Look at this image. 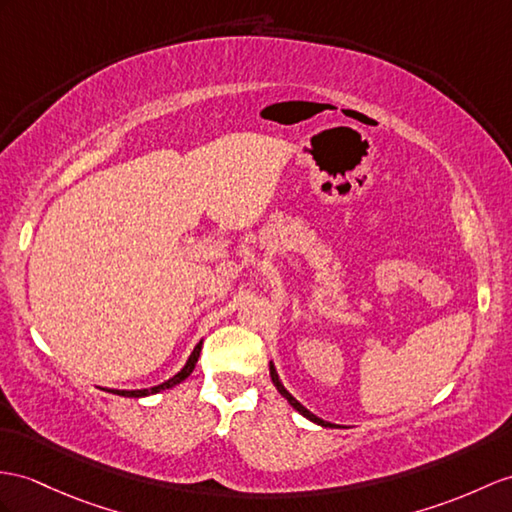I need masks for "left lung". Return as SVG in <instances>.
Masks as SVG:
<instances>
[{
    "label": "left lung",
    "instance_id": "8db88e82",
    "mask_svg": "<svg viewBox=\"0 0 512 512\" xmlns=\"http://www.w3.org/2000/svg\"><path fill=\"white\" fill-rule=\"evenodd\" d=\"M269 373H271V380H273V384H276L278 393L284 397L286 402H289V404H291V406L297 410L299 415H304L306 419H310V421H313V423H317V426H323V428H334V423H330V421H326V419H321V417H317V415L310 413V410H308L306 406L299 404V402L295 400V397H293L289 391L284 389V384H282V380H280V376H278V371H276V365H273L271 360H269Z\"/></svg>",
    "mask_w": 512,
    "mask_h": 512
}]
</instances>
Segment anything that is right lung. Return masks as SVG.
<instances>
[{"mask_svg":"<svg viewBox=\"0 0 512 512\" xmlns=\"http://www.w3.org/2000/svg\"><path fill=\"white\" fill-rule=\"evenodd\" d=\"M199 352H202V341H199V343L195 345V350L191 352L189 360H186V365L176 373V376L169 378L167 382L158 384V386H152V389H136V391H117V389H112L110 393L121 395V397H147V395H154V393H160V391H165V389H171V386H176V384H180L182 380H186V378L191 376L193 369H195V365H197Z\"/></svg>","mask_w":512,"mask_h":512,"instance_id":"right-lung-1","label":"right lung"}]
</instances>
